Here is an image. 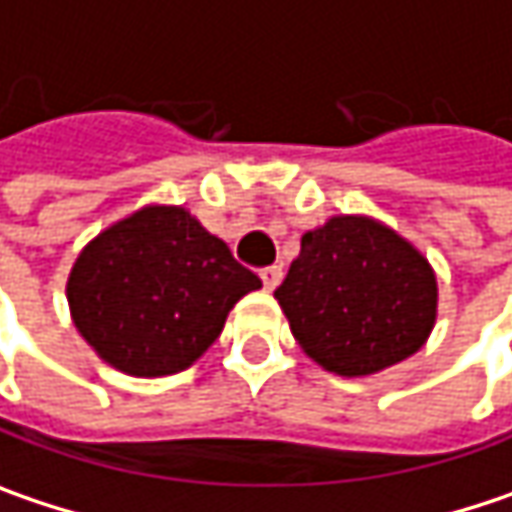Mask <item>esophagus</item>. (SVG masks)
<instances>
[{
	"label": "esophagus",
	"mask_w": 512,
	"mask_h": 512,
	"mask_svg": "<svg viewBox=\"0 0 512 512\" xmlns=\"http://www.w3.org/2000/svg\"><path fill=\"white\" fill-rule=\"evenodd\" d=\"M259 276H262V285H265L268 291H274L276 285H279V279H282V268H279V265L262 268V271H259Z\"/></svg>",
	"instance_id": "obj_1"
}]
</instances>
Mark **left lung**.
I'll use <instances>...</instances> for the list:
<instances>
[{"label": "left lung", "instance_id": "8db88e82", "mask_svg": "<svg viewBox=\"0 0 512 512\" xmlns=\"http://www.w3.org/2000/svg\"><path fill=\"white\" fill-rule=\"evenodd\" d=\"M274 297L314 364L364 379L425 347L440 291L431 262L393 227L332 215L303 233Z\"/></svg>", "mask_w": 512, "mask_h": 512}]
</instances>
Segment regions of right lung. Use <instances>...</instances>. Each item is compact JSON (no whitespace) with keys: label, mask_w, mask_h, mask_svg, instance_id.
Returning <instances> with one entry per match:
<instances>
[{"label":"right lung","mask_w":512,"mask_h":512,"mask_svg":"<svg viewBox=\"0 0 512 512\" xmlns=\"http://www.w3.org/2000/svg\"><path fill=\"white\" fill-rule=\"evenodd\" d=\"M262 279L174 203H145L90 238L66 279L78 335L113 370L160 379L192 367Z\"/></svg>","instance_id":"obj_1"}]
</instances>
